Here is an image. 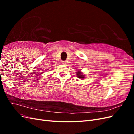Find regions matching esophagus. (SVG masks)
<instances>
[{
  "instance_id": "1",
  "label": "esophagus",
  "mask_w": 134,
  "mask_h": 134,
  "mask_svg": "<svg viewBox=\"0 0 134 134\" xmlns=\"http://www.w3.org/2000/svg\"><path fill=\"white\" fill-rule=\"evenodd\" d=\"M62 64H63V65H66V62H65V61H62Z\"/></svg>"
}]
</instances>
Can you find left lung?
Masks as SVG:
<instances>
[{
	"instance_id": "8db88e82",
	"label": "left lung",
	"mask_w": 134,
	"mask_h": 134,
	"mask_svg": "<svg viewBox=\"0 0 134 134\" xmlns=\"http://www.w3.org/2000/svg\"><path fill=\"white\" fill-rule=\"evenodd\" d=\"M77 73V77L79 78H84V75H83V74L81 73V72L79 71H78V72H76Z\"/></svg>"
}]
</instances>
